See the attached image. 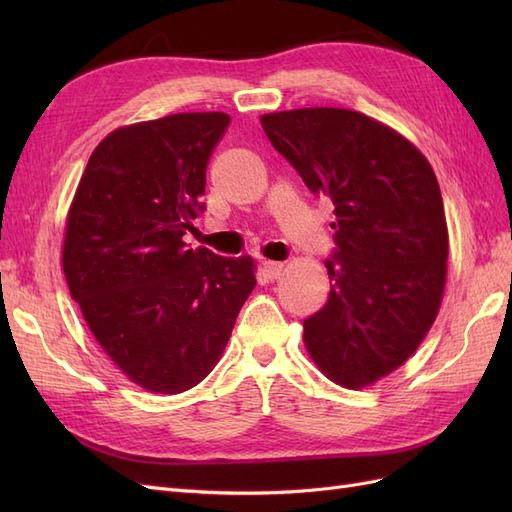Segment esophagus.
<instances>
[{"label": "esophagus", "instance_id": "34e87169", "mask_svg": "<svg viewBox=\"0 0 512 512\" xmlns=\"http://www.w3.org/2000/svg\"><path fill=\"white\" fill-rule=\"evenodd\" d=\"M262 271H265L269 280H277V277H280L282 271H284V265H282V262H275V260H265V262H262Z\"/></svg>", "mask_w": 512, "mask_h": 512}]
</instances>
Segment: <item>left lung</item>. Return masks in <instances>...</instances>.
<instances>
[{"mask_svg":"<svg viewBox=\"0 0 512 512\" xmlns=\"http://www.w3.org/2000/svg\"><path fill=\"white\" fill-rule=\"evenodd\" d=\"M271 145L335 205L327 305L303 322L307 354L359 391L404 365L440 312L448 228L440 185L406 136L335 106L260 115Z\"/></svg>","mask_w":512,"mask_h":512,"instance_id":"obj_1","label":"left lung"}]
</instances>
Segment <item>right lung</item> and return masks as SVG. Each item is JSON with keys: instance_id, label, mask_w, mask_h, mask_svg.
Segmentation results:
<instances>
[{"instance_id": "obj_1", "label": "right lung", "mask_w": 512, "mask_h": 512, "mask_svg": "<svg viewBox=\"0 0 512 512\" xmlns=\"http://www.w3.org/2000/svg\"><path fill=\"white\" fill-rule=\"evenodd\" d=\"M228 123L226 113H177L113 130L66 215L72 299L108 359L149 393L205 380L256 286L252 256L183 241L205 209L207 164Z\"/></svg>"}]
</instances>
